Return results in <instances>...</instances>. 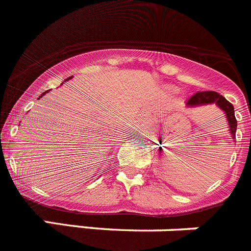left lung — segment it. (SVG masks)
Here are the masks:
<instances>
[{
	"label": "left lung",
	"mask_w": 251,
	"mask_h": 251,
	"mask_svg": "<svg viewBox=\"0 0 251 251\" xmlns=\"http://www.w3.org/2000/svg\"><path fill=\"white\" fill-rule=\"evenodd\" d=\"M216 104L226 115L227 123H229V130L231 133L232 139L235 141V133H236V127L238 122L235 118L234 105L230 101L226 100L223 95H220L216 92H197L191 98L188 99L186 105L188 106H197V105H206V104Z\"/></svg>",
	"instance_id": "1"
}]
</instances>
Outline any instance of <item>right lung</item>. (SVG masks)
<instances>
[{"instance_id":"1","label":"right lung","mask_w":251,"mask_h":251,"mask_svg":"<svg viewBox=\"0 0 251 251\" xmlns=\"http://www.w3.org/2000/svg\"><path fill=\"white\" fill-rule=\"evenodd\" d=\"M69 79H70V77H68V79H65V81H66V80H69ZM48 92H49V90H46V92H45V93H43V94H41V95H40V97H39V99H40V98H41V97H43V95H45V94H46V93H48Z\"/></svg>"}]
</instances>
